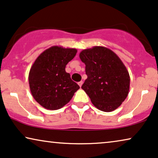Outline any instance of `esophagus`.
Wrapping results in <instances>:
<instances>
[{"label":"esophagus","mask_w":158,"mask_h":158,"mask_svg":"<svg viewBox=\"0 0 158 158\" xmlns=\"http://www.w3.org/2000/svg\"><path fill=\"white\" fill-rule=\"evenodd\" d=\"M83 81H80V82H78V85H79L80 87H81L82 85H83Z\"/></svg>","instance_id":"1"}]
</instances>
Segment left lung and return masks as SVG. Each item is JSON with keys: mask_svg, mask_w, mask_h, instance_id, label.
<instances>
[{"mask_svg": "<svg viewBox=\"0 0 158 158\" xmlns=\"http://www.w3.org/2000/svg\"><path fill=\"white\" fill-rule=\"evenodd\" d=\"M79 57L85 64L88 76L81 88L94 106L105 112L119 107L128 96L130 85L129 72L120 58L101 46L83 49Z\"/></svg>", "mask_w": 158, "mask_h": 158, "instance_id": "left-lung-1", "label": "left lung"}]
</instances>
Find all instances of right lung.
<instances>
[{"mask_svg":"<svg viewBox=\"0 0 158 158\" xmlns=\"http://www.w3.org/2000/svg\"><path fill=\"white\" fill-rule=\"evenodd\" d=\"M76 53V49L52 46L41 53L32 64L29 74L30 90L44 109H61L80 88L65 71L67 64Z\"/></svg>","mask_w":158,"mask_h":158,"instance_id":"obj_1","label":"right lung"}]
</instances>
